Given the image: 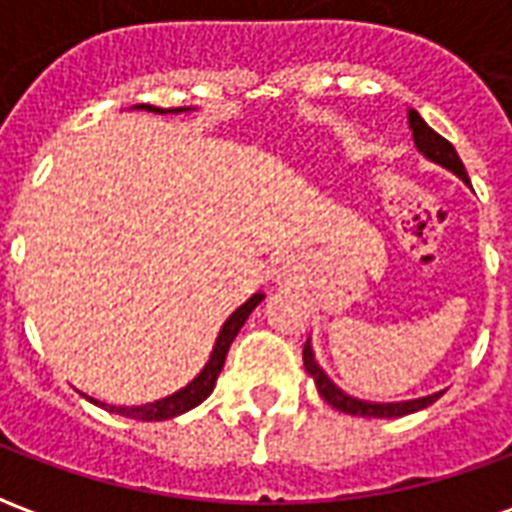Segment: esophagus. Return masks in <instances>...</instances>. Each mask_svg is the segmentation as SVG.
<instances>
[{"instance_id": "esophagus-1", "label": "esophagus", "mask_w": 512, "mask_h": 512, "mask_svg": "<svg viewBox=\"0 0 512 512\" xmlns=\"http://www.w3.org/2000/svg\"><path fill=\"white\" fill-rule=\"evenodd\" d=\"M285 274H288V271H285V266L277 268V279H282V277H285Z\"/></svg>"}]
</instances>
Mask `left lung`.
Returning a JSON list of instances; mask_svg holds the SVG:
<instances>
[{
    "mask_svg": "<svg viewBox=\"0 0 512 512\" xmlns=\"http://www.w3.org/2000/svg\"><path fill=\"white\" fill-rule=\"evenodd\" d=\"M408 128H411V134H414V145L422 156L433 161V164H439V167L450 169L455 172L463 183H469V175H466V169H463V161L455 153V147L444 139L441 134H436L433 128L419 117V112L414 109H408ZM304 367H307V373L312 376L315 386H318V392L321 397L337 411H343V414H354V417H381V419H392V417H406V414H414L419 408H428L430 403H436L444 392H433V395L425 397H414V400H400V403H370V400H359V397L345 395L340 386L334 384L332 378L326 376L321 370V365L315 362V354H312V345L307 340L304 345Z\"/></svg>",
    "mask_w": 512,
    "mask_h": 512,
    "instance_id": "left-lung-1",
    "label": "left lung"
}]
</instances>
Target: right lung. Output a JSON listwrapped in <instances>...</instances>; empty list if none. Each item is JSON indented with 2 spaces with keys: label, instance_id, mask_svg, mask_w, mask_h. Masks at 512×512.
<instances>
[{
  "label": "right lung",
  "instance_id": "right-lung-1",
  "mask_svg": "<svg viewBox=\"0 0 512 512\" xmlns=\"http://www.w3.org/2000/svg\"><path fill=\"white\" fill-rule=\"evenodd\" d=\"M134 109H145V112H156V115H178V112H189V106H180V109H158V106L150 104H139ZM266 299L263 293H255L252 299H246L238 310L224 321L222 332L216 337V345H213L211 359H208V365L202 367L200 376L194 378L191 384H186L183 389H178L175 395L161 397V400H153V403H145V406H109V403H101V400H95V397H87L90 403L95 406L106 408V411H112V414H120V417L128 419H142V422H158V419H172L178 417V414H186L189 408L200 406L205 397L211 395L213 386H216V378L222 373L224 359H227V351H230V345H233L235 334L241 332V326L246 323V318L252 315L260 301Z\"/></svg>",
  "mask_w": 512,
  "mask_h": 512
}]
</instances>
